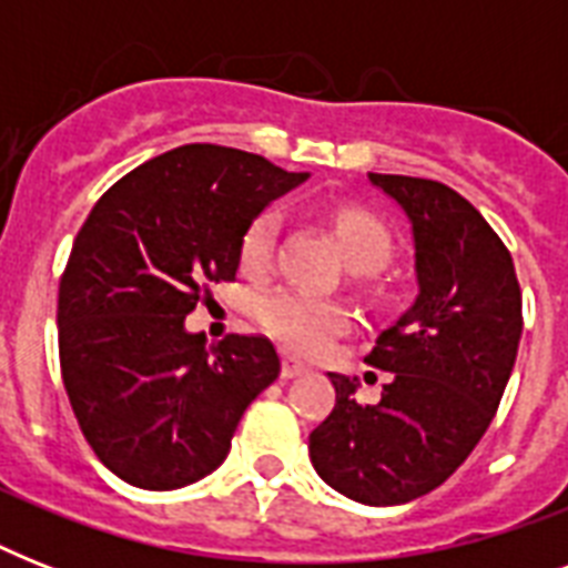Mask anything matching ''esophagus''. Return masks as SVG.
I'll list each match as a JSON object with an SVG mask.
<instances>
[{"instance_id": "esophagus-1", "label": "esophagus", "mask_w": 568, "mask_h": 568, "mask_svg": "<svg viewBox=\"0 0 568 568\" xmlns=\"http://www.w3.org/2000/svg\"><path fill=\"white\" fill-rule=\"evenodd\" d=\"M303 374H310V365L297 359V356L285 354L283 356V377L285 379H294V377H303Z\"/></svg>"}]
</instances>
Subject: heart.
<instances>
[{"label": "heart", "instance_id": "heart-1", "mask_svg": "<svg viewBox=\"0 0 568 568\" xmlns=\"http://www.w3.org/2000/svg\"><path fill=\"white\" fill-rule=\"evenodd\" d=\"M283 217L267 209L250 223L241 239V267L247 274H262L274 258ZM336 235L342 256L354 271H377L392 256V235L377 217L363 209H342L336 214ZM258 321L288 347L315 354L347 324L345 310L333 301L297 288H274L258 297Z\"/></svg>", "mask_w": 568, "mask_h": 568}]
</instances>
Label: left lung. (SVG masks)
<instances>
[{"label":"left lung","instance_id":"8db88e82","mask_svg":"<svg viewBox=\"0 0 568 568\" xmlns=\"http://www.w3.org/2000/svg\"><path fill=\"white\" fill-rule=\"evenodd\" d=\"M368 182L409 221L418 294L368 354L392 374L377 404L329 372L336 406L310 433V459L336 493L392 507L445 484L486 433L519 351L521 292L510 250L466 196L415 176Z\"/></svg>","mask_w":568,"mask_h":568}]
</instances>
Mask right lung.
<instances>
[{
	"instance_id": "add662e5",
	"label": "right lung",
	"mask_w": 568,
	"mask_h": 568,
	"mask_svg": "<svg viewBox=\"0 0 568 568\" xmlns=\"http://www.w3.org/2000/svg\"><path fill=\"white\" fill-rule=\"evenodd\" d=\"M306 180L244 150L185 144L91 209L58 285V356L75 422L120 480L164 493L212 475L280 377L267 338L209 345L185 318L203 283L235 280L250 223Z\"/></svg>"
}]
</instances>
